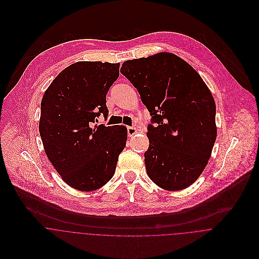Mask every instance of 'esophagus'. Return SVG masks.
Instances as JSON below:
<instances>
[{
  "mask_svg": "<svg viewBox=\"0 0 259 259\" xmlns=\"http://www.w3.org/2000/svg\"><path fill=\"white\" fill-rule=\"evenodd\" d=\"M138 133V130L136 127H133V126H127V136L130 138H132L135 134Z\"/></svg>",
  "mask_w": 259,
  "mask_h": 259,
  "instance_id": "34e87169",
  "label": "esophagus"
}]
</instances>
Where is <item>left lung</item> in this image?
Wrapping results in <instances>:
<instances>
[{
    "label": "left lung",
    "instance_id": "left-lung-1",
    "mask_svg": "<svg viewBox=\"0 0 259 259\" xmlns=\"http://www.w3.org/2000/svg\"><path fill=\"white\" fill-rule=\"evenodd\" d=\"M120 73L151 116L145 152L149 179L170 191L188 187L206 166L217 140L210 91L189 64L170 53L125 61Z\"/></svg>",
    "mask_w": 259,
    "mask_h": 259
}]
</instances>
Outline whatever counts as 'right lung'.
Instances as JSON below:
<instances>
[{
    "instance_id": "right-lung-1",
    "label": "right lung",
    "mask_w": 259,
    "mask_h": 259,
    "mask_svg": "<svg viewBox=\"0 0 259 259\" xmlns=\"http://www.w3.org/2000/svg\"><path fill=\"white\" fill-rule=\"evenodd\" d=\"M118 70L119 64L74 63L57 75L40 103L46 154L64 182L80 191L110 182L125 147V126L95 124L109 115L106 98Z\"/></svg>"
}]
</instances>
